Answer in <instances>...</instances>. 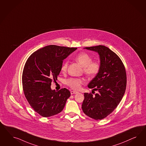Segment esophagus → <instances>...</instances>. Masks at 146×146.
I'll return each mask as SVG.
<instances>
[{"label": "esophagus", "instance_id": "34e87169", "mask_svg": "<svg viewBox=\"0 0 146 146\" xmlns=\"http://www.w3.org/2000/svg\"><path fill=\"white\" fill-rule=\"evenodd\" d=\"M78 93V92H76V91H74V90H71V95H73V94H76L77 93Z\"/></svg>", "mask_w": 146, "mask_h": 146}]
</instances>
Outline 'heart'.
I'll list each match as a JSON object with an SVG mask.
<instances>
[{"mask_svg":"<svg viewBox=\"0 0 146 146\" xmlns=\"http://www.w3.org/2000/svg\"><path fill=\"white\" fill-rule=\"evenodd\" d=\"M75 60L81 66L84 67L83 71L84 74L89 77L95 76L100 70V62L98 60L92 61V58L87 53H80L75 57ZM68 64V61H65L62 64L61 67L62 72L65 73L66 72ZM66 84L71 88L78 90L81 88V85L84 84V81L82 79L71 78L67 80Z\"/></svg>","mask_w":146,"mask_h":146,"instance_id":"obj_1","label":"heart"}]
</instances>
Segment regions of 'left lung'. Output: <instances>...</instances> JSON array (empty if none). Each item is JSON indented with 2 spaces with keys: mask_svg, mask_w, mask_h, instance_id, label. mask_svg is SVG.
Listing matches in <instances>:
<instances>
[{
  "mask_svg": "<svg viewBox=\"0 0 146 146\" xmlns=\"http://www.w3.org/2000/svg\"><path fill=\"white\" fill-rule=\"evenodd\" d=\"M84 49L98 53L101 68L88 84V88L97 93L95 96L91 93H84L82 109L89 117L102 119L113 112L123 97L126 87V73L120 58L106 46Z\"/></svg>",
  "mask_w": 146,
  "mask_h": 146,
  "instance_id": "1",
  "label": "left lung"
}]
</instances>
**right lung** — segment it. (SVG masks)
Segmentation results:
<instances>
[{"label": "right lung", "instance_id": "add662e5", "mask_svg": "<svg viewBox=\"0 0 146 146\" xmlns=\"http://www.w3.org/2000/svg\"><path fill=\"white\" fill-rule=\"evenodd\" d=\"M77 49L54 45L46 46L32 53L22 73V87L27 100L39 115L49 117L62 111L70 91L52 90V81L57 80L64 59Z\"/></svg>", "mask_w": 146, "mask_h": 146}]
</instances>
